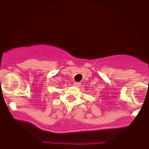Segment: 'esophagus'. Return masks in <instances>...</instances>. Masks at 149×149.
I'll return each instance as SVG.
<instances>
[{
  "label": "esophagus",
  "mask_w": 149,
  "mask_h": 149,
  "mask_svg": "<svg viewBox=\"0 0 149 149\" xmlns=\"http://www.w3.org/2000/svg\"><path fill=\"white\" fill-rule=\"evenodd\" d=\"M80 84H81V83H80V82H75V83H74V86L80 87Z\"/></svg>",
  "instance_id": "1"
}]
</instances>
